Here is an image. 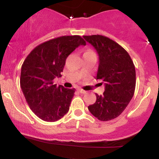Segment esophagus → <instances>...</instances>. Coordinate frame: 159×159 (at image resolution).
Here are the masks:
<instances>
[{
    "label": "esophagus",
    "instance_id": "esophagus-1",
    "mask_svg": "<svg viewBox=\"0 0 159 159\" xmlns=\"http://www.w3.org/2000/svg\"><path fill=\"white\" fill-rule=\"evenodd\" d=\"M78 91H79V92L81 93H82V94H84V93H87V91L84 90H83V89H81V88L78 89Z\"/></svg>",
    "mask_w": 159,
    "mask_h": 159
}]
</instances>
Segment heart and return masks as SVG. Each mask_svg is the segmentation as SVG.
<instances>
[{"label":"heart","instance_id":"heart-1","mask_svg":"<svg viewBox=\"0 0 159 159\" xmlns=\"http://www.w3.org/2000/svg\"><path fill=\"white\" fill-rule=\"evenodd\" d=\"M86 52H92V51H91V50H87Z\"/></svg>","mask_w":159,"mask_h":159}]
</instances>
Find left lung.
<instances>
[{"instance_id": "obj_1", "label": "left lung", "mask_w": 159, "mask_h": 159, "mask_svg": "<svg viewBox=\"0 0 159 159\" xmlns=\"http://www.w3.org/2000/svg\"><path fill=\"white\" fill-rule=\"evenodd\" d=\"M98 54L96 79L105 83L102 95L96 93V101L89 105L90 113L101 121L119 116L130 102L135 90V67L126 51L114 40L102 35L84 36Z\"/></svg>"}]
</instances>
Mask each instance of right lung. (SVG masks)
I'll use <instances>...</instances> for the list:
<instances>
[{"mask_svg":"<svg viewBox=\"0 0 159 159\" xmlns=\"http://www.w3.org/2000/svg\"><path fill=\"white\" fill-rule=\"evenodd\" d=\"M86 45L78 35L63 36L34 48L21 66L20 85L27 105L38 117L55 122L69 111L75 89L54 84L61 77L66 60L77 47Z\"/></svg>","mask_w":159,"mask_h":159,"instance_id":"1","label":"right lung"}]
</instances>
